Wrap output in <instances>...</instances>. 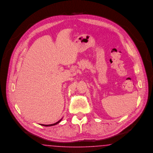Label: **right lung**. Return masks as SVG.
Segmentation results:
<instances>
[{
  "label": "right lung",
  "instance_id": "right-lung-1",
  "mask_svg": "<svg viewBox=\"0 0 153 153\" xmlns=\"http://www.w3.org/2000/svg\"><path fill=\"white\" fill-rule=\"evenodd\" d=\"M61 119L60 121H59L58 122H56L55 123H53V124H51V125H44V124H41V125H42V126H54L55 125H57V123H59V122H60L61 121Z\"/></svg>",
  "mask_w": 153,
  "mask_h": 153
}]
</instances>
